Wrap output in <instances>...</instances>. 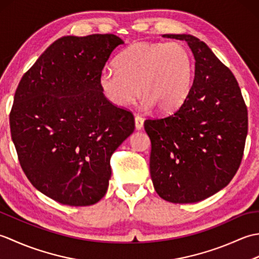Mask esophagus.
Segmentation results:
<instances>
[{
  "mask_svg": "<svg viewBox=\"0 0 259 259\" xmlns=\"http://www.w3.org/2000/svg\"><path fill=\"white\" fill-rule=\"evenodd\" d=\"M144 118L141 117V115H136L135 118V122H136V129H142V126H144Z\"/></svg>",
  "mask_w": 259,
  "mask_h": 259,
  "instance_id": "34e87169",
  "label": "esophagus"
}]
</instances>
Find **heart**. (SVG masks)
I'll return each mask as SVG.
<instances>
[{
  "instance_id": "b5f03b06",
  "label": "heart",
  "mask_w": 259,
  "mask_h": 259,
  "mask_svg": "<svg viewBox=\"0 0 259 259\" xmlns=\"http://www.w3.org/2000/svg\"><path fill=\"white\" fill-rule=\"evenodd\" d=\"M114 67L101 71L99 84L117 107L133 103L140 90L146 108L171 112L188 97L194 78L191 54L178 42H136L119 54Z\"/></svg>"
}]
</instances>
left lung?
Segmentation results:
<instances>
[{
    "label": "left lung",
    "mask_w": 259,
    "mask_h": 259,
    "mask_svg": "<svg viewBox=\"0 0 259 259\" xmlns=\"http://www.w3.org/2000/svg\"><path fill=\"white\" fill-rule=\"evenodd\" d=\"M186 41L195 57V79L181 107L147 119L150 175L162 199L189 203L226 187L243 159L248 113L238 82L205 42L190 34H163Z\"/></svg>",
    "instance_id": "left-lung-1"
}]
</instances>
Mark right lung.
<instances>
[{"label":"right lung","instance_id":"1","mask_svg":"<svg viewBox=\"0 0 259 259\" xmlns=\"http://www.w3.org/2000/svg\"><path fill=\"white\" fill-rule=\"evenodd\" d=\"M114 34L63 36L22 76L10 112L22 169L42 194L62 205L90 206L106 195L110 158L134 133L131 111L110 102L99 75Z\"/></svg>","mask_w":259,"mask_h":259}]
</instances>
